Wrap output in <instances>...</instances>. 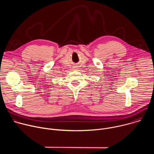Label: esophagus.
Wrapping results in <instances>:
<instances>
[{
	"instance_id": "esophagus-1",
	"label": "esophagus",
	"mask_w": 154,
	"mask_h": 154,
	"mask_svg": "<svg viewBox=\"0 0 154 154\" xmlns=\"http://www.w3.org/2000/svg\"><path fill=\"white\" fill-rule=\"evenodd\" d=\"M74 70H76V69H77V67L76 66H75L74 67Z\"/></svg>"
}]
</instances>
